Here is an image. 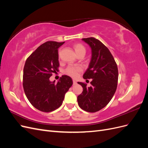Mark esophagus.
I'll return each instance as SVG.
<instances>
[{"label": "esophagus", "mask_w": 148, "mask_h": 148, "mask_svg": "<svg viewBox=\"0 0 148 148\" xmlns=\"http://www.w3.org/2000/svg\"><path fill=\"white\" fill-rule=\"evenodd\" d=\"M73 84H74V85L77 84V82H76V80H75V79H73Z\"/></svg>", "instance_id": "34e87169"}]
</instances>
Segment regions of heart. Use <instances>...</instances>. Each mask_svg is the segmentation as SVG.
Returning <instances> with one entry per match:
<instances>
[{
    "label": "heart",
    "instance_id": "1",
    "mask_svg": "<svg viewBox=\"0 0 148 148\" xmlns=\"http://www.w3.org/2000/svg\"><path fill=\"white\" fill-rule=\"evenodd\" d=\"M73 48L77 54L79 52H83L85 53V52H86L84 47L82 45V44H79V43L75 44L73 46ZM82 71V68L80 66L70 65L66 68L65 72L67 75L70 76V77L75 78V77H77L78 73L79 72H81Z\"/></svg>",
    "mask_w": 148,
    "mask_h": 148
}]
</instances>
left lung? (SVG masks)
<instances>
[{"label": "left lung", "mask_w": 148, "mask_h": 148, "mask_svg": "<svg viewBox=\"0 0 148 148\" xmlns=\"http://www.w3.org/2000/svg\"><path fill=\"white\" fill-rule=\"evenodd\" d=\"M82 40L91 48V59L83 75L85 79H92L91 86L78 82L83 92L77 97L78 104L83 110L96 112L104 108L114 96L117 87L118 68L110 51L99 40L95 38Z\"/></svg>", "instance_id": "8db88e82"}]
</instances>
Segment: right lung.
<instances>
[{"instance_id":"add662e5","label":"right lung","mask_w":148,"mask_h":148,"mask_svg":"<svg viewBox=\"0 0 148 148\" xmlns=\"http://www.w3.org/2000/svg\"><path fill=\"white\" fill-rule=\"evenodd\" d=\"M64 42H44L29 56L24 66L23 86L26 97L36 109L44 112L59 108L73 84L67 75L62 76L57 83L49 80L53 73L59 71L58 49Z\"/></svg>"}]
</instances>
